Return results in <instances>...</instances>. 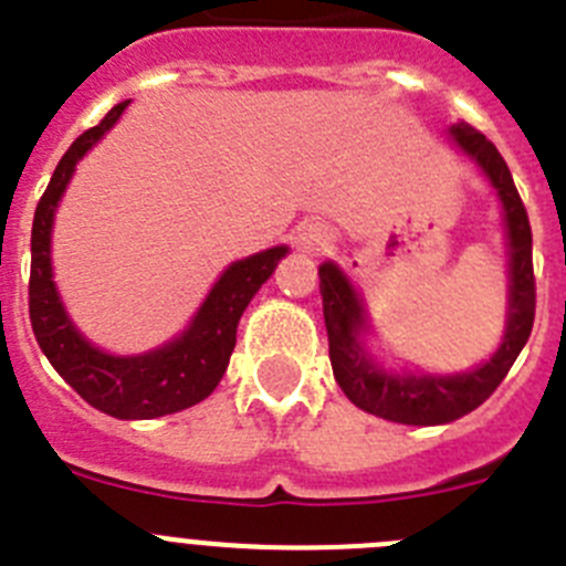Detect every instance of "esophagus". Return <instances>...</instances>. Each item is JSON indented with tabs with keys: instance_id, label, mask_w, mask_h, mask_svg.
<instances>
[{
	"instance_id": "1",
	"label": "esophagus",
	"mask_w": 566,
	"mask_h": 566,
	"mask_svg": "<svg viewBox=\"0 0 566 566\" xmlns=\"http://www.w3.org/2000/svg\"><path fill=\"white\" fill-rule=\"evenodd\" d=\"M331 241V232L325 224H308L303 232H300V243H303V249H308V252H317V249L328 247Z\"/></svg>"
}]
</instances>
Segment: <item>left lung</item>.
<instances>
[{
	"label": "left lung",
	"instance_id": "left-lung-1",
	"mask_svg": "<svg viewBox=\"0 0 566 566\" xmlns=\"http://www.w3.org/2000/svg\"><path fill=\"white\" fill-rule=\"evenodd\" d=\"M454 143L469 157L480 163L491 185L502 199L507 224V247H511V311L507 331L500 350L471 373L460 376H387L365 356L359 345V331L365 325L359 297L345 274L334 263L319 266V294H323L325 328H328V354L334 376L342 392L365 412L378 415L385 421L409 423V427H434V423L458 421L476 409L513 367L525 347L536 317V277H533V235L527 210L513 185L505 159L496 145L485 139L469 123L452 126Z\"/></svg>",
	"mask_w": 566,
	"mask_h": 566
}]
</instances>
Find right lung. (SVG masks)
Segmentation results:
<instances>
[{
	"instance_id": "right-lung-1",
	"label": "right lung",
	"mask_w": 566,
	"mask_h": 566,
	"mask_svg": "<svg viewBox=\"0 0 566 566\" xmlns=\"http://www.w3.org/2000/svg\"><path fill=\"white\" fill-rule=\"evenodd\" d=\"M128 101L117 103L97 126L83 132L70 151L61 157L53 179L39 199L30 238V325L50 365L61 373L66 385L86 403L114 418H159L205 401L224 376L235 347L238 319L249 300L269 280L286 247L238 261L221 274L210 297L196 314L193 325L170 345L143 356H108L75 331L64 305L55 294L53 266H50V232H53L55 205L64 196L66 181L77 159L117 123Z\"/></svg>"
}]
</instances>
